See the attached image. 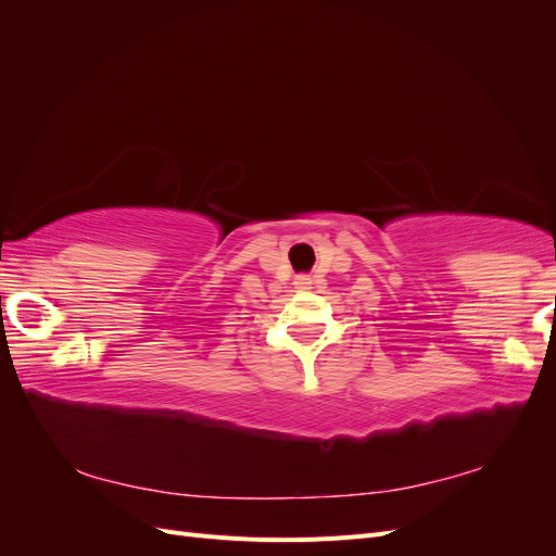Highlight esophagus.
Segmentation results:
<instances>
[{
  "label": "esophagus",
  "instance_id": "34e87169",
  "mask_svg": "<svg viewBox=\"0 0 556 556\" xmlns=\"http://www.w3.org/2000/svg\"><path fill=\"white\" fill-rule=\"evenodd\" d=\"M294 288L296 290H311L313 288V278L311 276H296L294 278Z\"/></svg>",
  "mask_w": 556,
  "mask_h": 556
}]
</instances>
